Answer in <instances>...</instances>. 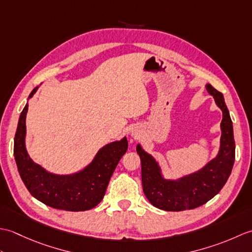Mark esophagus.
Instances as JSON below:
<instances>
[{
  "label": "esophagus",
  "mask_w": 252,
  "mask_h": 252,
  "mask_svg": "<svg viewBox=\"0 0 252 252\" xmlns=\"http://www.w3.org/2000/svg\"><path fill=\"white\" fill-rule=\"evenodd\" d=\"M130 135H131V137L132 138H134V140H136V138L138 137V136H140V131H138V130H131L130 131Z\"/></svg>",
  "instance_id": "esophagus-1"
}]
</instances>
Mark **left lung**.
I'll list each match as a JSON object with an SVG mask.
<instances>
[{"label": "left lung", "instance_id": "left-lung-1", "mask_svg": "<svg viewBox=\"0 0 252 252\" xmlns=\"http://www.w3.org/2000/svg\"><path fill=\"white\" fill-rule=\"evenodd\" d=\"M208 93L213 96L222 110L220 148L217 156L199 170L178 179L164 178L159 162L137 144L136 152L142 163V184L149 202L165 211L190 210L205 205L225 185L235 161L233 122L223 94L207 83Z\"/></svg>", "mask_w": 252, "mask_h": 252}]
</instances>
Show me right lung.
I'll use <instances>...</instances> for the list:
<instances>
[{
  "label": "right lung",
  "instance_id": "obj_1",
  "mask_svg": "<svg viewBox=\"0 0 252 252\" xmlns=\"http://www.w3.org/2000/svg\"><path fill=\"white\" fill-rule=\"evenodd\" d=\"M34 88L28 99L35 94ZM26 104L18 120L14 138V156L21 180L30 194L44 205L66 211H85L97 206L104 198L112 173L127 151V140L106 144L88 165L78 172L56 174L35 163L26 148Z\"/></svg>",
  "mask_w": 252,
  "mask_h": 252
}]
</instances>
